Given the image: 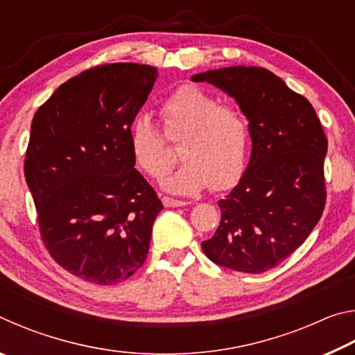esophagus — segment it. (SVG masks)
I'll return each instance as SVG.
<instances>
[{
	"mask_svg": "<svg viewBox=\"0 0 355 355\" xmlns=\"http://www.w3.org/2000/svg\"><path fill=\"white\" fill-rule=\"evenodd\" d=\"M163 205H164V207H172V208H177V207H184V205H188V202H184V200H177V199H172V197H163Z\"/></svg>",
	"mask_w": 355,
	"mask_h": 355,
	"instance_id": "1",
	"label": "esophagus"
}]
</instances>
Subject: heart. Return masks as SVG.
I'll list each match as a JSON object with an SVG mask.
<instances>
[{
	"mask_svg": "<svg viewBox=\"0 0 355 355\" xmlns=\"http://www.w3.org/2000/svg\"><path fill=\"white\" fill-rule=\"evenodd\" d=\"M166 136L182 139L184 163L164 182L177 194H197L209 184L214 191L232 188L243 177L250 152V125L238 107L197 86H182L167 95L159 107ZM130 147L137 166L155 180L164 178L173 166L164 135L147 114L135 119Z\"/></svg>",
	"mask_w": 355,
	"mask_h": 355,
	"instance_id": "b5f03b06",
	"label": "heart"
}]
</instances>
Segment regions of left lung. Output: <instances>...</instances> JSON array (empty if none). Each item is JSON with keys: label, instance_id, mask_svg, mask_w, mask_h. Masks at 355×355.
<instances>
[{"label": "left lung", "instance_id": "obj_1", "mask_svg": "<svg viewBox=\"0 0 355 355\" xmlns=\"http://www.w3.org/2000/svg\"><path fill=\"white\" fill-rule=\"evenodd\" d=\"M191 80L235 98L252 137L248 169L218 202L220 224L202 249L233 271L264 272L302 245L321 219L327 137L310 101L266 69L236 65Z\"/></svg>", "mask_w": 355, "mask_h": 355}]
</instances>
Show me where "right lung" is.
<instances>
[{
    "label": "right lung",
    "instance_id": "obj_1",
    "mask_svg": "<svg viewBox=\"0 0 355 355\" xmlns=\"http://www.w3.org/2000/svg\"><path fill=\"white\" fill-rule=\"evenodd\" d=\"M156 76L152 65H97L34 114L25 178L42 241L65 271L92 284H119L142 266L163 209L130 147Z\"/></svg>",
    "mask_w": 355,
    "mask_h": 355
}]
</instances>
